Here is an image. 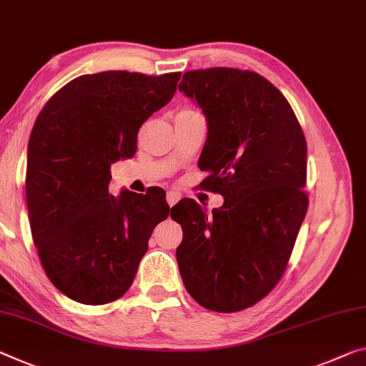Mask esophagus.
I'll list each match as a JSON object with an SVG mask.
<instances>
[{"label": "esophagus", "mask_w": 366, "mask_h": 366, "mask_svg": "<svg viewBox=\"0 0 366 366\" xmlns=\"http://www.w3.org/2000/svg\"><path fill=\"white\" fill-rule=\"evenodd\" d=\"M166 200H167V204H169V207L176 205L177 202L181 200V194L176 192V190H169V192H167V195H166Z\"/></svg>", "instance_id": "1"}]
</instances>
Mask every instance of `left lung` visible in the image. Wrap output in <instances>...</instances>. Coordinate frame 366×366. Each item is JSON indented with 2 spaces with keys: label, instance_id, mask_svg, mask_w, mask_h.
Masks as SVG:
<instances>
[{
  "label": "left lung",
  "instance_id": "1",
  "mask_svg": "<svg viewBox=\"0 0 366 366\" xmlns=\"http://www.w3.org/2000/svg\"><path fill=\"white\" fill-rule=\"evenodd\" d=\"M179 89L208 122L200 187L224 197L212 214L192 199L172 207L179 270L204 308L246 310L280 282L308 210L305 133L285 96L249 69H194Z\"/></svg>",
  "mask_w": 366,
  "mask_h": 366
}]
</instances>
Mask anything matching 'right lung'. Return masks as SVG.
<instances>
[{"label":"right lung","instance_id":"1","mask_svg":"<svg viewBox=\"0 0 366 366\" xmlns=\"http://www.w3.org/2000/svg\"><path fill=\"white\" fill-rule=\"evenodd\" d=\"M181 73L83 74L40 110L29 138L26 200L49 280L78 303L99 306L132 287L166 194L109 192L110 166L137 152L140 127L172 99Z\"/></svg>","mask_w":366,"mask_h":366}]
</instances>
